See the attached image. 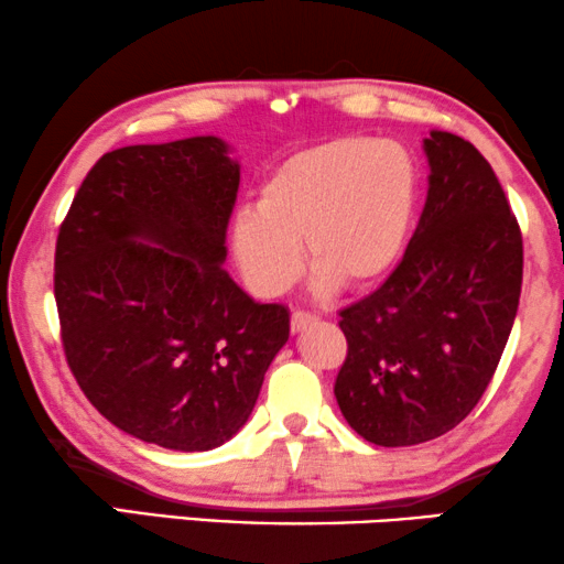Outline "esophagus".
<instances>
[{
	"label": "esophagus",
	"mask_w": 564,
	"mask_h": 564,
	"mask_svg": "<svg viewBox=\"0 0 564 564\" xmlns=\"http://www.w3.org/2000/svg\"><path fill=\"white\" fill-rule=\"evenodd\" d=\"M314 322H316L314 314H308V312H293V314H291V332H293V335H296V332H304L306 327H312Z\"/></svg>",
	"instance_id": "obj_1"
}]
</instances>
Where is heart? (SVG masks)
<instances>
[{"mask_svg": "<svg viewBox=\"0 0 564 564\" xmlns=\"http://www.w3.org/2000/svg\"><path fill=\"white\" fill-rule=\"evenodd\" d=\"M422 176L401 142L337 138L304 148L268 173L256 212L229 229L235 263L258 296H279L301 273L316 289L365 291L399 265L414 229Z\"/></svg>", "mask_w": 564, "mask_h": 564, "instance_id": "b5f03b06", "label": "heart"}]
</instances>
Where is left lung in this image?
Segmentation results:
<instances>
[{"instance_id": "obj_1", "label": "left lung", "mask_w": 564, "mask_h": 564, "mask_svg": "<svg viewBox=\"0 0 564 564\" xmlns=\"http://www.w3.org/2000/svg\"><path fill=\"white\" fill-rule=\"evenodd\" d=\"M430 192L386 283L339 312L347 358L335 395L347 424L380 447L455 430L494 378L517 319L523 245L478 148L424 138Z\"/></svg>"}]
</instances>
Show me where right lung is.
I'll return each instance as SVG.
<instances>
[{
    "instance_id": "add662e5",
    "label": "right lung",
    "mask_w": 564,
    "mask_h": 564,
    "mask_svg": "<svg viewBox=\"0 0 564 564\" xmlns=\"http://www.w3.org/2000/svg\"><path fill=\"white\" fill-rule=\"evenodd\" d=\"M237 186L240 163L214 134L112 150L55 242L68 368L101 416L158 447L232 440L289 339V308L221 268Z\"/></svg>"
}]
</instances>
